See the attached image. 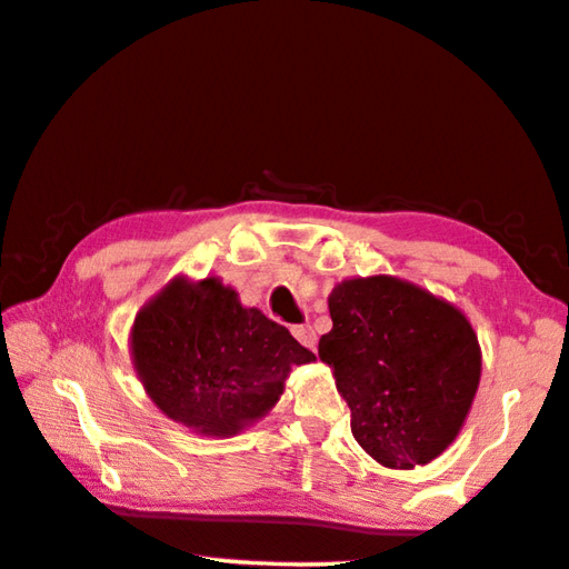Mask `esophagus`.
I'll use <instances>...</instances> for the list:
<instances>
[{
	"mask_svg": "<svg viewBox=\"0 0 569 569\" xmlns=\"http://www.w3.org/2000/svg\"><path fill=\"white\" fill-rule=\"evenodd\" d=\"M293 337L301 341L306 349H313L317 347V333L309 327V323H301V327H293Z\"/></svg>",
	"mask_w": 569,
	"mask_h": 569,
	"instance_id": "1",
	"label": "esophagus"
}]
</instances>
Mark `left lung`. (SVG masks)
<instances>
[{
  "mask_svg": "<svg viewBox=\"0 0 569 569\" xmlns=\"http://www.w3.org/2000/svg\"><path fill=\"white\" fill-rule=\"evenodd\" d=\"M319 339L351 410V436L377 463L410 471L461 432L481 382L479 337L461 309L395 276L347 278L329 293Z\"/></svg>",
  "mask_w": 569,
  "mask_h": 569,
  "instance_id": "1",
  "label": "left lung"
}]
</instances>
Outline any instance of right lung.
Returning <instances> with one entry per match:
<instances>
[{
    "instance_id": "right-lung-1",
    "label": "right lung",
    "mask_w": 569,
    "mask_h": 569,
    "mask_svg": "<svg viewBox=\"0 0 569 569\" xmlns=\"http://www.w3.org/2000/svg\"><path fill=\"white\" fill-rule=\"evenodd\" d=\"M129 347L149 400L207 438H232L266 418L291 369L317 359L218 276L171 278L139 309Z\"/></svg>"
}]
</instances>
